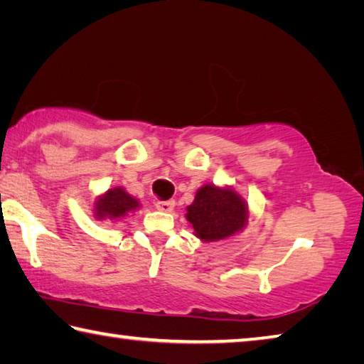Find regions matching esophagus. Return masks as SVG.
<instances>
[{
    "label": "esophagus",
    "mask_w": 364,
    "mask_h": 364,
    "mask_svg": "<svg viewBox=\"0 0 364 364\" xmlns=\"http://www.w3.org/2000/svg\"><path fill=\"white\" fill-rule=\"evenodd\" d=\"M156 208L160 212H171L175 208V200L168 199V200H157L156 202Z\"/></svg>",
    "instance_id": "esophagus-1"
}]
</instances>
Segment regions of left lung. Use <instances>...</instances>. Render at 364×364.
I'll list each match as a JSON object with an SVG mask.
<instances>
[{
	"instance_id": "8db88e82",
	"label": "left lung",
	"mask_w": 364,
	"mask_h": 364,
	"mask_svg": "<svg viewBox=\"0 0 364 364\" xmlns=\"http://www.w3.org/2000/svg\"><path fill=\"white\" fill-rule=\"evenodd\" d=\"M186 220L200 241L215 242L242 231L249 221V207L231 186L204 184L186 207Z\"/></svg>"
}]
</instances>
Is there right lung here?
Instances as JSON below:
<instances>
[{"label":"right lung","instance_id":"1","mask_svg":"<svg viewBox=\"0 0 364 364\" xmlns=\"http://www.w3.org/2000/svg\"><path fill=\"white\" fill-rule=\"evenodd\" d=\"M139 208V200L120 186L110 188L95 202V217L97 220L119 221L128 213Z\"/></svg>","mask_w":364,"mask_h":364}]
</instances>
